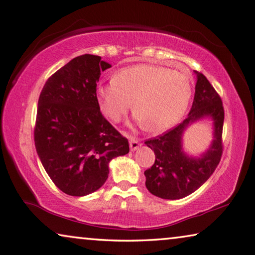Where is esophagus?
Masks as SVG:
<instances>
[{"label":"esophagus","mask_w":255,"mask_h":255,"mask_svg":"<svg viewBox=\"0 0 255 255\" xmlns=\"http://www.w3.org/2000/svg\"><path fill=\"white\" fill-rule=\"evenodd\" d=\"M129 146H130V150L134 151V150H137L139 146H140V142H139L137 138L131 137L130 139H129Z\"/></svg>","instance_id":"obj_1"}]
</instances>
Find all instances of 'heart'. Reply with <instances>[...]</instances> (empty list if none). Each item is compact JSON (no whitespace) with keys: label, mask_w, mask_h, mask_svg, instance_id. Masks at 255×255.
<instances>
[{"label":"heart","mask_w":255,"mask_h":255,"mask_svg":"<svg viewBox=\"0 0 255 255\" xmlns=\"http://www.w3.org/2000/svg\"><path fill=\"white\" fill-rule=\"evenodd\" d=\"M191 95L192 83L187 73L144 64L123 68L111 82L97 87L99 106L111 121H121L133 101L136 118L153 132L180 121Z\"/></svg>","instance_id":"1"}]
</instances>
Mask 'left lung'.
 <instances>
[{"instance_id": "1", "label": "left lung", "mask_w": 255, "mask_h": 255, "mask_svg": "<svg viewBox=\"0 0 255 255\" xmlns=\"http://www.w3.org/2000/svg\"><path fill=\"white\" fill-rule=\"evenodd\" d=\"M196 74V94L188 117L167 132L144 141L156 156L154 163L144 171L146 187L161 199L177 200L196 191L210 178L222 157L224 109L221 97L203 74ZM206 117L214 121V141L201 157H189L182 150V133L189 124Z\"/></svg>"}]
</instances>
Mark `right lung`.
Wrapping results in <instances>:
<instances>
[{
  "mask_svg": "<svg viewBox=\"0 0 255 255\" xmlns=\"http://www.w3.org/2000/svg\"><path fill=\"white\" fill-rule=\"evenodd\" d=\"M111 64L85 54L45 83L38 98L34 141L38 157L59 190L83 197L106 182L108 163L129 152V143L103 116L96 87Z\"/></svg>",
  "mask_w": 255,
  "mask_h": 255,
  "instance_id": "add662e5",
  "label": "right lung"
}]
</instances>
